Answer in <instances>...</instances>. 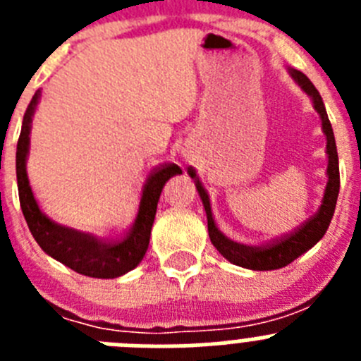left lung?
Listing matches in <instances>:
<instances>
[{"instance_id":"left-lung-1","label":"left lung","mask_w":361,"mask_h":361,"mask_svg":"<svg viewBox=\"0 0 361 361\" xmlns=\"http://www.w3.org/2000/svg\"><path fill=\"white\" fill-rule=\"evenodd\" d=\"M291 78L298 82V86L309 97L312 99V106L318 111V116L322 119V130L327 139V186L324 191V199H322V206L311 219L305 222L302 228L296 229L295 233H289L286 237L273 240L266 245H245L233 242L228 238L224 233L220 231L215 224L212 213V204H209L208 191L204 190L202 183L197 177L193 168H188V173L193 178L197 191H199L200 200L206 209V216H208V233L212 238V244L215 245L216 251L224 258H228L229 262L235 266L245 267V269L253 271H271V269H280L291 264L293 260L304 255L305 251L311 250L312 245L317 244L322 237L325 235L327 228L331 224V219L334 215V208H336L338 200V191H340V168H338V152H336V142H334V133L333 126L329 123L327 111H325L324 101H322L320 94L314 88L309 78L300 70L289 68Z\"/></svg>"}]
</instances>
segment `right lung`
<instances>
[{
  "mask_svg": "<svg viewBox=\"0 0 361 361\" xmlns=\"http://www.w3.org/2000/svg\"><path fill=\"white\" fill-rule=\"evenodd\" d=\"M41 92H36L28 104L23 117V126L19 133L18 152H16V175H18L19 204L27 220L32 237L36 238L41 250L49 257L56 258L79 275L92 279H117L139 266L146 255L152 235V226L157 213V202L164 184L173 175H180L183 170L177 164H162L153 170L146 178L141 193L139 213L124 237L114 242H103L90 233L57 224L39 209L36 197L32 193L27 175V157L30 148L32 117L39 103Z\"/></svg>",
  "mask_w": 361,
  "mask_h": 361,
  "instance_id": "1",
  "label": "right lung"
}]
</instances>
